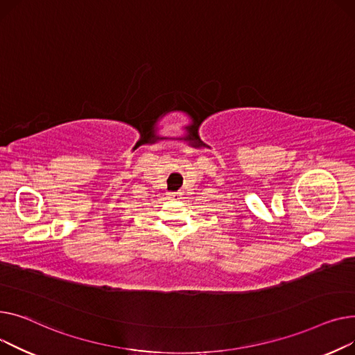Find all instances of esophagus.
Returning <instances> with one entry per match:
<instances>
[{"mask_svg": "<svg viewBox=\"0 0 355 355\" xmlns=\"http://www.w3.org/2000/svg\"><path fill=\"white\" fill-rule=\"evenodd\" d=\"M180 196H182L180 192H169V193H168V198H169V199H180Z\"/></svg>", "mask_w": 355, "mask_h": 355, "instance_id": "esophagus-1", "label": "esophagus"}]
</instances>
